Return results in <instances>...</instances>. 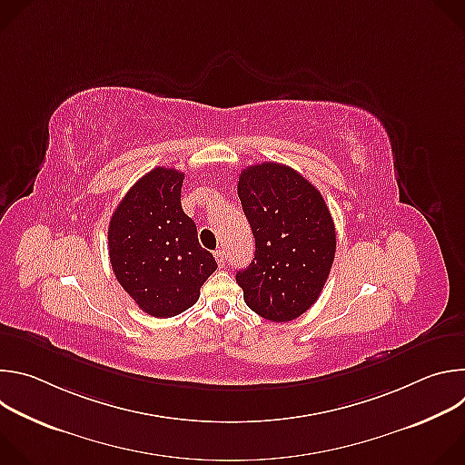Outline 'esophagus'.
<instances>
[{
    "label": "esophagus",
    "mask_w": 465,
    "mask_h": 465,
    "mask_svg": "<svg viewBox=\"0 0 465 465\" xmlns=\"http://www.w3.org/2000/svg\"><path fill=\"white\" fill-rule=\"evenodd\" d=\"M215 259H217V262H219V267H224V262H226V250L224 248H219V250H215Z\"/></svg>",
    "instance_id": "esophagus-1"
}]
</instances>
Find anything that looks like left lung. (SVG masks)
Returning a JSON list of instances; mask_svg holds the SVG:
<instances>
[{"mask_svg":"<svg viewBox=\"0 0 465 465\" xmlns=\"http://www.w3.org/2000/svg\"><path fill=\"white\" fill-rule=\"evenodd\" d=\"M237 193L255 253L235 280L253 312L291 322L318 300L329 278L337 250L335 223L320 191L282 163L246 167Z\"/></svg>","mask_w":465,"mask_h":465,"instance_id":"obj_1","label":"left lung"}]
</instances>
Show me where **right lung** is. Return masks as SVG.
<instances>
[{"label": "right lung", "mask_w": 465, "mask_h": 465, "mask_svg": "<svg viewBox=\"0 0 465 465\" xmlns=\"http://www.w3.org/2000/svg\"><path fill=\"white\" fill-rule=\"evenodd\" d=\"M183 173L156 167L132 185L108 226L112 271L142 311L171 318L201 296L215 272L212 252L198 244L196 226L182 210Z\"/></svg>", "instance_id": "1"}]
</instances>
